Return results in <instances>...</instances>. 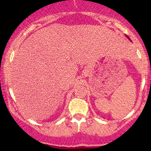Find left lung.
<instances>
[{"label":"left lung","instance_id":"1","mask_svg":"<svg viewBox=\"0 0 151 151\" xmlns=\"http://www.w3.org/2000/svg\"><path fill=\"white\" fill-rule=\"evenodd\" d=\"M126 37H127V38H128V39H129V40H130V41H131V42H132V40H131V39H130V38H129V36H127V35H126Z\"/></svg>","mask_w":151,"mask_h":151}]
</instances>
